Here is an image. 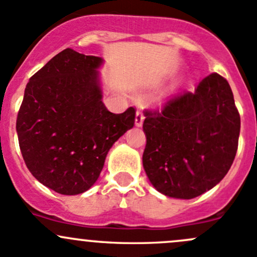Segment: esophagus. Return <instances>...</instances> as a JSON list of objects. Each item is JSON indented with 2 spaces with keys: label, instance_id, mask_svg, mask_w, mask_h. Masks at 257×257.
Segmentation results:
<instances>
[{
  "label": "esophagus",
  "instance_id": "obj_1",
  "mask_svg": "<svg viewBox=\"0 0 257 257\" xmlns=\"http://www.w3.org/2000/svg\"><path fill=\"white\" fill-rule=\"evenodd\" d=\"M144 120H145V116L144 113H142V110L139 109L136 111V117H135V125L136 126H142V123H144Z\"/></svg>",
  "mask_w": 257,
  "mask_h": 257
}]
</instances>
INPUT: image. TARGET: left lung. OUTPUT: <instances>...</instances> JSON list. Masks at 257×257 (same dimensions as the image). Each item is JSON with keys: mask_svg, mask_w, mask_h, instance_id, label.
<instances>
[{"mask_svg": "<svg viewBox=\"0 0 257 257\" xmlns=\"http://www.w3.org/2000/svg\"><path fill=\"white\" fill-rule=\"evenodd\" d=\"M144 113L142 162L158 192L192 199L226 176L240 134V115L226 79L210 74L193 92H179L162 110Z\"/></svg>", "mask_w": 257, "mask_h": 257, "instance_id": "8db88e82", "label": "left lung"}]
</instances>
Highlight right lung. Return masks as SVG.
I'll return each mask as SVG.
<instances>
[{"instance_id":"add662e5","label":"right lung","mask_w":257,"mask_h":257,"mask_svg":"<svg viewBox=\"0 0 257 257\" xmlns=\"http://www.w3.org/2000/svg\"><path fill=\"white\" fill-rule=\"evenodd\" d=\"M102 58L67 48L28 81L16 130L26 166L54 192L75 195L97 181L112 145L135 125L134 107L102 102Z\"/></svg>"}]
</instances>
